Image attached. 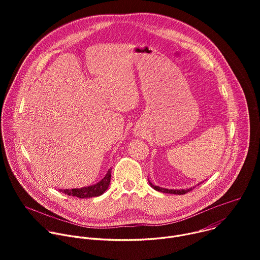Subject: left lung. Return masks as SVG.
I'll return each instance as SVG.
<instances>
[{"mask_svg":"<svg viewBox=\"0 0 260 260\" xmlns=\"http://www.w3.org/2000/svg\"><path fill=\"white\" fill-rule=\"evenodd\" d=\"M201 183H203V182H201ZM149 184L151 185V187L153 188V189H155V190H157V191H160V192H164V193H173V194H185L186 192H189V191H191L194 187H191V188H188V189H178V190H176V189H167V188H161V187H159V186H156V185H153L150 181H149ZM199 185V184H198Z\"/></svg>","mask_w":260,"mask_h":260,"instance_id":"obj_1","label":"left lung"}]
</instances>
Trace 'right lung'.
I'll return each instance as SVG.
<instances>
[{"instance_id": "right-lung-1", "label": "right lung", "mask_w": 260, "mask_h": 260, "mask_svg": "<svg viewBox=\"0 0 260 260\" xmlns=\"http://www.w3.org/2000/svg\"><path fill=\"white\" fill-rule=\"evenodd\" d=\"M110 180H111V169L107 172L106 176L100 182H98L94 185H91V186L82 187V188H73V189H59V191L71 197H77L79 199L99 197L108 189Z\"/></svg>"}]
</instances>
